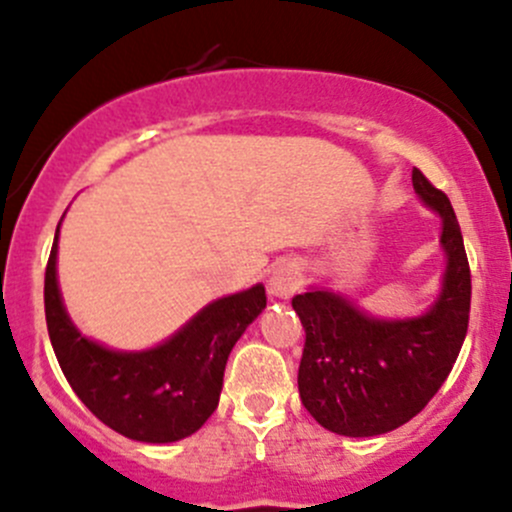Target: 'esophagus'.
Here are the masks:
<instances>
[{
    "label": "esophagus",
    "mask_w": 512,
    "mask_h": 512,
    "mask_svg": "<svg viewBox=\"0 0 512 512\" xmlns=\"http://www.w3.org/2000/svg\"><path fill=\"white\" fill-rule=\"evenodd\" d=\"M303 281V273L295 263H281L278 268H273L271 278H268V293L278 300H286L300 288Z\"/></svg>",
    "instance_id": "1"
}]
</instances>
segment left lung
<instances>
[{"mask_svg":"<svg viewBox=\"0 0 512 512\" xmlns=\"http://www.w3.org/2000/svg\"><path fill=\"white\" fill-rule=\"evenodd\" d=\"M412 182L421 202L441 214L449 258L439 298L424 315L372 318L345 295L315 288L293 298L305 328L300 402L335 434L377 436L414 419L446 382L466 340L471 268L461 226L449 197L416 167Z\"/></svg>","mask_w":512,"mask_h":512,"instance_id":"8db88e82","label":"left lung"}]
</instances>
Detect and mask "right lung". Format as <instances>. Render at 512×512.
<instances>
[{"label": "right lung", "mask_w": 512, "mask_h": 512, "mask_svg": "<svg viewBox=\"0 0 512 512\" xmlns=\"http://www.w3.org/2000/svg\"><path fill=\"white\" fill-rule=\"evenodd\" d=\"M56 229L44 278L46 328L73 392L118 434L170 444L202 429L219 404L231 347L266 308V288L226 295L199 310L179 333L142 352L88 340L68 318L56 281Z\"/></svg>", "instance_id": "1"}]
</instances>
